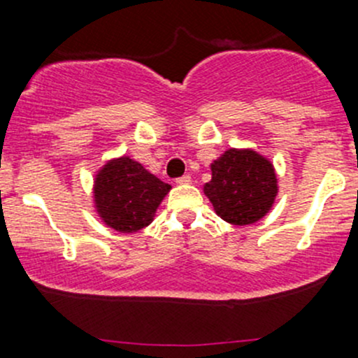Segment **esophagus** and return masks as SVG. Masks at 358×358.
Listing matches in <instances>:
<instances>
[{
    "label": "esophagus",
    "instance_id": "1",
    "mask_svg": "<svg viewBox=\"0 0 358 358\" xmlns=\"http://www.w3.org/2000/svg\"><path fill=\"white\" fill-rule=\"evenodd\" d=\"M190 182H192V176L190 175H183L180 176V178H176V183H178V185H189Z\"/></svg>",
    "mask_w": 358,
    "mask_h": 358
}]
</instances>
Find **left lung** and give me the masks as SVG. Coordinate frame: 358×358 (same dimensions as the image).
Wrapping results in <instances>:
<instances>
[{
	"label": "left lung",
	"mask_w": 358,
	"mask_h": 358,
	"mask_svg": "<svg viewBox=\"0 0 358 358\" xmlns=\"http://www.w3.org/2000/svg\"><path fill=\"white\" fill-rule=\"evenodd\" d=\"M204 194L216 215L232 225H251L272 208L277 196L273 164L251 149H229L211 164Z\"/></svg>",
	"instance_id": "8db88e82"
}]
</instances>
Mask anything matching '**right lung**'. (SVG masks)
<instances>
[{
    "label": "right lung",
    "mask_w": 358,
    "mask_h": 358,
    "mask_svg": "<svg viewBox=\"0 0 358 358\" xmlns=\"http://www.w3.org/2000/svg\"><path fill=\"white\" fill-rule=\"evenodd\" d=\"M171 185L140 162L122 156L107 162L95 176V208L107 227L133 234L150 225Z\"/></svg>",
    "instance_id": "add662e5"
}]
</instances>
